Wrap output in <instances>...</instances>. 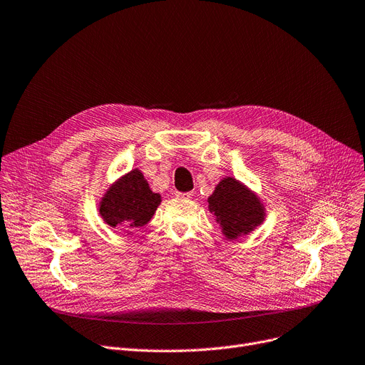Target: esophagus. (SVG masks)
I'll use <instances>...</instances> for the list:
<instances>
[{
    "instance_id": "34e87169",
    "label": "esophagus",
    "mask_w": 365,
    "mask_h": 365,
    "mask_svg": "<svg viewBox=\"0 0 365 365\" xmlns=\"http://www.w3.org/2000/svg\"><path fill=\"white\" fill-rule=\"evenodd\" d=\"M176 197H178L179 200H190V198L194 197V192H178Z\"/></svg>"
}]
</instances>
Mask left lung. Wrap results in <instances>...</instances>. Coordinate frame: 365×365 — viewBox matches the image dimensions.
I'll return each instance as SVG.
<instances>
[{
    "label": "left lung",
    "instance_id": "obj_1",
    "mask_svg": "<svg viewBox=\"0 0 365 365\" xmlns=\"http://www.w3.org/2000/svg\"><path fill=\"white\" fill-rule=\"evenodd\" d=\"M207 202L208 212L229 241L252 234L266 217V208L259 195L232 176L223 178L216 185Z\"/></svg>",
    "mask_w": 365,
    "mask_h": 365
}]
</instances>
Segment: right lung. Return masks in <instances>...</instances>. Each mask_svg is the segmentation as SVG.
I'll return each instance as SVG.
<instances>
[{"mask_svg":"<svg viewBox=\"0 0 365 365\" xmlns=\"http://www.w3.org/2000/svg\"><path fill=\"white\" fill-rule=\"evenodd\" d=\"M163 198L152 192L139 168H133L115 180L99 201V215L109 227H117L133 235L155 215Z\"/></svg>","mask_w":365,"mask_h":365,"instance_id":"1","label":"right lung"}]
</instances>
